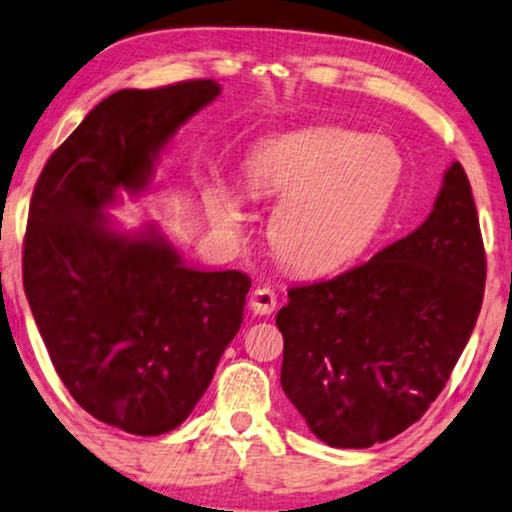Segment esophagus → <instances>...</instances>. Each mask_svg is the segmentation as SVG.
<instances>
[{
	"label": "esophagus",
	"instance_id": "esophagus-1",
	"mask_svg": "<svg viewBox=\"0 0 512 512\" xmlns=\"http://www.w3.org/2000/svg\"><path fill=\"white\" fill-rule=\"evenodd\" d=\"M249 307L258 316L272 314V311L277 309V295H274L270 286H258L256 291L249 295Z\"/></svg>",
	"mask_w": 512,
	"mask_h": 512
}]
</instances>
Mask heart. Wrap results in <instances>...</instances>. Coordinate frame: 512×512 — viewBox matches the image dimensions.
Instances as JSON below:
<instances>
[{"label":"heart","instance_id":"obj_1","mask_svg":"<svg viewBox=\"0 0 512 512\" xmlns=\"http://www.w3.org/2000/svg\"><path fill=\"white\" fill-rule=\"evenodd\" d=\"M399 173L402 159L390 143L332 127L281 133L247 161L251 191L281 198L270 221L274 254L300 272H325L358 256L388 210Z\"/></svg>","mask_w":512,"mask_h":512}]
</instances>
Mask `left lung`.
Masks as SVG:
<instances>
[{
	"mask_svg": "<svg viewBox=\"0 0 512 512\" xmlns=\"http://www.w3.org/2000/svg\"><path fill=\"white\" fill-rule=\"evenodd\" d=\"M485 274L471 184L455 161L411 235L288 288L281 388L311 432L332 448H369L420 420L469 342Z\"/></svg>",
	"mask_w": 512,
	"mask_h": 512,
	"instance_id": "obj_1",
	"label": "left lung"
}]
</instances>
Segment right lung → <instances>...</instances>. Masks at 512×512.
<instances>
[{
    "mask_svg": "<svg viewBox=\"0 0 512 512\" xmlns=\"http://www.w3.org/2000/svg\"><path fill=\"white\" fill-rule=\"evenodd\" d=\"M219 92L187 80L110 94L53 152L29 205L22 284L55 372L129 434L187 420L238 335L251 279L189 268L157 224L120 231L103 210L150 187L159 152Z\"/></svg>",
    "mask_w": 512,
    "mask_h": 512,
    "instance_id": "obj_1",
    "label": "right lung"
}]
</instances>
